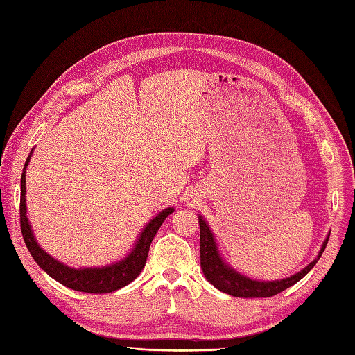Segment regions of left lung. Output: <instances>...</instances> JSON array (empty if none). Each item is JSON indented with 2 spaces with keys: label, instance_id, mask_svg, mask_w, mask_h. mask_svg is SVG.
Wrapping results in <instances>:
<instances>
[{
  "label": "left lung",
  "instance_id": "obj_1",
  "mask_svg": "<svg viewBox=\"0 0 355 355\" xmlns=\"http://www.w3.org/2000/svg\"><path fill=\"white\" fill-rule=\"evenodd\" d=\"M200 223V261H201V270L205 273L207 281L212 284L215 288H218L223 293H227L230 296L235 297H270L275 294L281 293L286 288H290L291 285L299 282L308 271H310L315 262L319 261L323 250L328 244L329 235L327 236L325 243H323L320 252L311 263L300 270L299 273L293 275L290 277L281 279V281H256V279H250L244 275L238 273L236 270H233L227 262H224L223 256L218 250L216 241L212 230H210L207 221L205 218L198 215Z\"/></svg>",
  "mask_w": 355,
  "mask_h": 355
}]
</instances>
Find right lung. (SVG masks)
<instances>
[{"label": "right lung", "mask_w": 355, "mask_h": 355, "mask_svg": "<svg viewBox=\"0 0 355 355\" xmlns=\"http://www.w3.org/2000/svg\"><path fill=\"white\" fill-rule=\"evenodd\" d=\"M33 150L35 149L30 150L24 164V169H22V175H21L19 220H21L22 238H24V243L28 248V252L33 256V259L36 261L37 266H40L45 273L55 279V281H58L59 284L69 286L71 290L84 291V293H94V294L112 293L132 282L134 279L141 273L143 267H145L150 243H153L155 233L158 232V229H160L163 221L168 218V215L173 212V207L162 210L160 214H157L153 220L145 225V229L141 230L139 239L135 241V245L132 247L131 253H128L126 258H123L122 261L110 263V266H103V267L73 268V267L65 266V263L59 262L47 252L42 250V247L36 243L32 227H30L28 218H27L26 169Z\"/></svg>", "instance_id": "add662e5"}]
</instances>
